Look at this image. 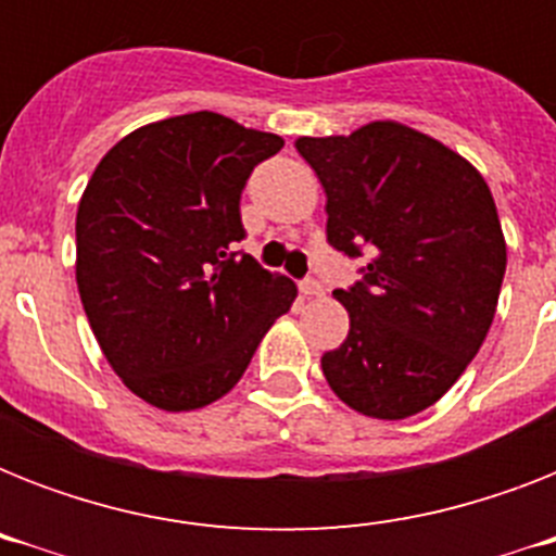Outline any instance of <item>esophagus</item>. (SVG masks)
Here are the masks:
<instances>
[{
    "label": "esophagus",
    "instance_id": "esophagus-1",
    "mask_svg": "<svg viewBox=\"0 0 556 556\" xmlns=\"http://www.w3.org/2000/svg\"><path fill=\"white\" fill-rule=\"evenodd\" d=\"M300 294H303V296H323V294H326V288H323L317 279H305V282H300Z\"/></svg>",
    "mask_w": 556,
    "mask_h": 556
}]
</instances>
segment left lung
<instances>
[{"instance_id":"8db88e82","label":"left lung","mask_w":556,"mask_h":556,"mask_svg":"<svg viewBox=\"0 0 556 556\" xmlns=\"http://www.w3.org/2000/svg\"><path fill=\"white\" fill-rule=\"evenodd\" d=\"M326 190L329 242L369 251L364 282L334 291L349 334L320 361L355 413L401 421L447 392L491 331L508 248L482 173L430 135L371 121L296 138Z\"/></svg>"}]
</instances>
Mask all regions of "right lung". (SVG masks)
Returning <instances> with one entry per match:
<instances>
[{"mask_svg":"<svg viewBox=\"0 0 556 556\" xmlns=\"http://www.w3.org/2000/svg\"><path fill=\"white\" fill-rule=\"evenodd\" d=\"M282 143L190 112L129 132L91 173L77 291L109 366L150 406L190 413L227 395L296 300L291 279L230 253L244 181Z\"/></svg>","mask_w":556,"mask_h":556,"instance_id":"right-lung-1","label":"right lung"}]
</instances>
